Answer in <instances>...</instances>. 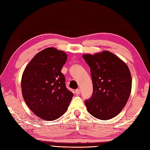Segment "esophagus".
<instances>
[{"label":"esophagus","mask_w":150,"mask_h":150,"mask_svg":"<svg viewBox=\"0 0 150 150\" xmlns=\"http://www.w3.org/2000/svg\"><path fill=\"white\" fill-rule=\"evenodd\" d=\"M76 94H78V95L80 94V89H79V88H77V89L76 90Z\"/></svg>","instance_id":"esophagus-1"}]
</instances>
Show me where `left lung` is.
<instances>
[{
  "instance_id": "1",
  "label": "left lung",
  "mask_w": 150,
  "mask_h": 150,
  "mask_svg": "<svg viewBox=\"0 0 150 150\" xmlns=\"http://www.w3.org/2000/svg\"><path fill=\"white\" fill-rule=\"evenodd\" d=\"M90 67L93 92L85 103L88 112L100 120H109L120 113L131 91V76L127 65L108 51L85 54Z\"/></svg>"
}]
</instances>
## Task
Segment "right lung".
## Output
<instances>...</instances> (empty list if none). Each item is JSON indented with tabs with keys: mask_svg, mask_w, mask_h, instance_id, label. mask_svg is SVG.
Returning <instances> with one entry per match:
<instances>
[{
	"mask_svg": "<svg viewBox=\"0 0 150 150\" xmlns=\"http://www.w3.org/2000/svg\"><path fill=\"white\" fill-rule=\"evenodd\" d=\"M67 58L64 52L47 48L35 55L23 74L24 100L35 115L45 120L62 116L73 97L61 72Z\"/></svg>",
	"mask_w": 150,
	"mask_h": 150,
	"instance_id": "1",
	"label": "right lung"
}]
</instances>
